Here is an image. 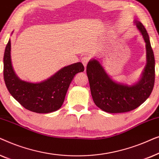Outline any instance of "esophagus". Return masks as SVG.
Returning a JSON list of instances; mask_svg holds the SVG:
<instances>
[{
	"label": "esophagus",
	"instance_id": "34e87169",
	"mask_svg": "<svg viewBox=\"0 0 159 159\" xmlns=\"http://www.w3.org/2000/svg\"><path fill=\"white\" fill-rule=\"evenodd\" d=\"M90 56H88V55L84 56H83V57L82 58L81 61L82 63V64L84 65V67H86L87 64H88V63L89 62V61H90Z\"/></svg>",
	"mask_w": 159,
	"mask_h": 159
}]
</instances>
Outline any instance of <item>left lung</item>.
<instances>
[{
    "label": "left lung",
    "mask_w": 159,
    "mask_h": 159,
    "mask_svg": "<svg viewBox=\"0 0 159 159\" xmlns=\"http://www.w3.org/2000/svg\"><path fill=\"white\" fill-rule=\"evenodd\" d=\"M138 29L146 43L147 64L142 78L134 85L116 83L111 79L97 60L87 65L90 88L93 101L98 107L108 113H124L135 109L151 94L155 82V58L147 30L140 21Z\"/></svg>",
    "instance_id": "8db88e82"
}]
</instances>
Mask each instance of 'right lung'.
<instances>
[{
  "instance_id": "obj_1",
  "label": "right lung",
  "mask_w": 159,
  "mask_h": 159,
  "mask_svg": "<svg viewBox=\"0 0 159 159\" xmlns=\"http://www.w3.org/2000/svg\"><path fill=\"white\" fill-rule=\"evenodd\" d=\"M10 51L9 40L3 56V78L6 88L24 108L38 114L51 113L61 107L71 80L76 74L84 70L83 64L78 62L64 67L40 83L22 81L13 69Z\"/></svg>"
}]
</instances>
